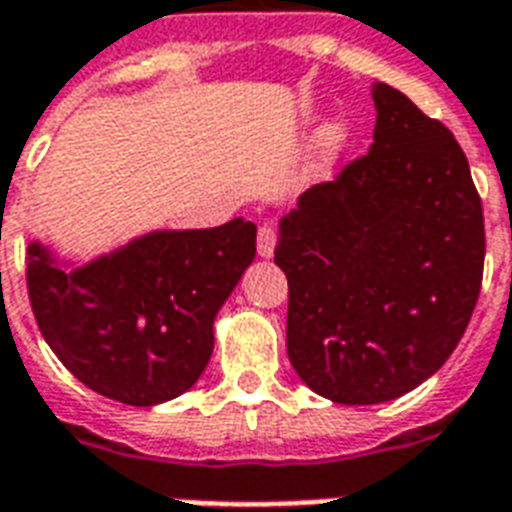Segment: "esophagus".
<instances>
[{
  "label": "esophagus",
  "mask_w": 512,
  "mask_h": 512,
  "mask_svg": "<svg viewBox=\"0 0 512 512\" xmlns=\"http://www.w3.org/2000/svg\"><path fill=\"white\" fill-rule=\"evenodd\" d=\"M275 245H277L275 229L269 227V224L259 227V237H256V248H259L261 259H269V256L275 253Z\"/></svg>",
  "instance_id": "34e87169"
}]
</instances>
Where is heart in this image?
Masks as SVG:
<instances>
[{
  "mask_svg": "<svg viewBox=\"0 0 512 512\" xmlns=\"http://www.w3.org/2000/svg\"><path fill=\"white\" fill-rule=\"evenodd\" d=\"M347 128H344L342 122H331L326 128L320 130L318 138H315V170L323 173V170L331 168V162L339 157L344 146H347Z\"/></svg>",
  "mask_w": 512,
  "mask_h": 512,
  "instance_id": "1",
  "label": "heart"
}]
</instances>
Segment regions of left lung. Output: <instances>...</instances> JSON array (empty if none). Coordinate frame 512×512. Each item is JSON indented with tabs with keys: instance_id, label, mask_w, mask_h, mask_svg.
I'll return each mask as SVG.
<instances>
[{
	"instance_id": "obj_1",
	"label": "left lung",
	"mask_w": 512,
	"mask_h": 512,
	"mask_svg": "<svg viewBox=\"0 0 512 512\" xmlns=\"http://www.w3.org/2000/svg\"><path fill=\"white\" fill-rule=\"evenodd\" d=\"M374 144L280 219L288 358L344 406L406 395L449 360L481 293L483 208L438 120L395 87H371Z\"/></svg>"
}]
</instances>
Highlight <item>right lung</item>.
Here are the masks:
<instances>
[{
	"instance_id": "1",
	"label": "right lung",
	"mask_w": 512,
	"mask_h": 512,
	"mask_svg": "<svg viewBox=\"0 0 512 512\" xmlns=\"http://www.w3.org/2000/svg\"><path fill=\"white\" fill-rule=\"evenodd\" d=\"M256 256L245 219L157 229L69 269L39 240L26 283L37 326L63 366L104 398L157 406L192 387L213 355V320Z\"/></svg>"
}]
</instances>
